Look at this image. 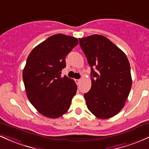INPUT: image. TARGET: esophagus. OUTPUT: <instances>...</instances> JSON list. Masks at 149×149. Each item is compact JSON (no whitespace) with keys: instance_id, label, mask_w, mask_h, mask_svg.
I'll return each mask as SVG.
<instances>
[{"instance_id":"obj_1","label":"esophagus","mask_w":149,"mask_h":149,"mask_svg":"<svg viewBox=\"0 0 149 149\" xmlns=\"http://www.w3.org/2000/svg\"><path fill=\"white\" fill-rule=\"evenodd\" d=\"M80 81H81V79H75V82H76L77 84H79Z\"/></svg>"}]
</instances>
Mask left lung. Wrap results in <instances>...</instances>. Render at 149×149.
<instances>
[{"label":"left lung","instance_id":"8db88e82","mask_svg":"<svg viewBox=\"0 0 149 149\" xmlns=\"http://www.w3.org/2000/svg\"><path fill=\"white\" fill-rule=\"evenodd\" d=\"M79 41L91 68V88L84 95L88 109L100 119L112 118L125 106L132 87L127 58L102 35H91Z\"/></svg>","mask_w":149,"mask_h":149}]
</instances>
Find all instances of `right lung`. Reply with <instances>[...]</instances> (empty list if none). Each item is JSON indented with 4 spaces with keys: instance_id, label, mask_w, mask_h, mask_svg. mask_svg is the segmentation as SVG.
Segmentation results:
<instances>
[{
    "instance_id": "1",
    "label": "right lung",
    "mask_w": 149,
    "mask_h": 149,
    "mask_svg": "<svg viewBox=\"0 0 149 149\" xmlns=\"http://www.w3.org/2000/svg\"><path fill=\"white\" fill-rule=\"evenodd\" d=\"M79 43L68 35H53L36 46L29 53L22 77L27 98L41 115L58 118L70 108L76 94L74 80L61 71L66 66L65 57Z\"/></svg>"
}]
</instances>
